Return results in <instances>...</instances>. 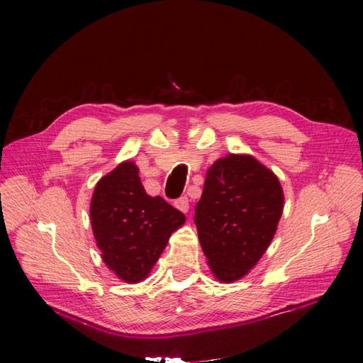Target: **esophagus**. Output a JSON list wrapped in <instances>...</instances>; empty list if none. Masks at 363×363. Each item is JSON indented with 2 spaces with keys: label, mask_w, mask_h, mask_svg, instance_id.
Here are the masks:
<instances>
[{
  "label": "esophagus",
  "mask_w": 363,
  "mask_h": 363,
  "mask_svg": "<svg viewBox=\"0 0 363 363\" xmlns=\"http://www.w3.org/2000/svg\"><path fill=\"white\" fill-rule=\"evenodd\" d=\"M174 206L177 207L180 212L186 213V212L189 211V200H188V196H180L179 200H175V201H174Z\"/></svg>",
  "instance_id": "34e87169"
}]
</instances>
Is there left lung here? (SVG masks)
Listing matches in <instances>:
<instances>
[{
  "mask_svg": "<svg viewBox=\"0 0 363 363\" xmlns=\"http://www.w3.org/2000/svg\"><path fill=\"white\" fill-rule=\"evenodd\" d=\"M283 204L277 175L251 155L230 152L207 169L195 224L216 280L238 281L257 265L277 232Z\"/></svg>",
  "mask_w": 363,
  "mask_h": 363,
  "instance_id": "left-lung-1",
  "label": "left lung"
}]
</instances>
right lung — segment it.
I'll return each mask as SVG.
<instances>
[{"label": "right lung", "mask_w": 363, "mask_h": 363, "mask_svg": "<svg viewBox=\"0 0 363 363\" xmlns=\"http://www.w3.org/2000/svg\"><path fill=\"white\" fill-rule=\"evenodd\" d=\"M89 215L103 262L125 283L150 276L171 235L186 221L162 196L145 192L131 160L121 162L98 180Z\"/></svg>", "instance_id": "obj_1"}]
</instances>
